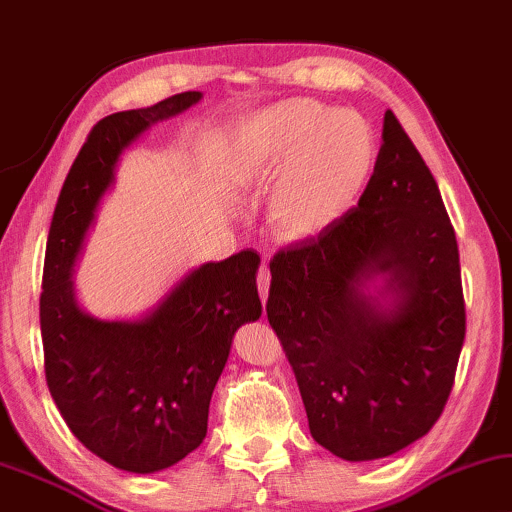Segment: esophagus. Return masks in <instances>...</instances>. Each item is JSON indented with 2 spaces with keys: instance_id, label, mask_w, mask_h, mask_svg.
I'll use <instances>...</instances> for the list:
<instances>
[{
  "instance_id": "esophagus-1",
  "label": "esophagus",
  "mask_w": 512,
  "mask_h": 512,
  "mask_svg": "<svg viewBox=\"0 0 512 512\" xmlns=\"http://www.w3.org/2000/svg\"><path fill=\"white\" fill-rule=\"evenodd\" d=\"M257 287H259V296H262V301L266 303L269 299V287H271V271L269 266H259V273H257Z\"/></svg>"
}]
</instances>
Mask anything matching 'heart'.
Returning <instances> with one entry per match:
<instances>
[{"label":"heart","instance_id":"obj_1","mask_svg":"<svg viewBox=\"0 0 512 512\" xmlns=\"http://www.w3.org/2000/svg\"><path fill=\"white\" fill-rule=\"evenodd\" d=\"M377 137L363 114L292 98L264 110L246 137L250 177L276 181L269 223L305 241L354 207L377 165Z\"/></svg>","mask_w":512,"mask_h":512}]
</instances>
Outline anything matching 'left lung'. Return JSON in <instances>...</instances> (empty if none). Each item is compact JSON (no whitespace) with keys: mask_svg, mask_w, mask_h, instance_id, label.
<instances>
[{"mask_svg":"<svg viewBox=\"0 0 512 512\" xmlns=\"http://www.w3.org/2000/svg\"><path fill=\"white\" fill-rule=\"evenodd\" d=\"M266 315L326 451L379 460L439 421L467 331L460 253L437 181L391 110L358 207L273 255Z\"/></svg>","mask_w":512,"mask_h":512,"instance_id":"obj_1","label":"left lung"}]
</instances>
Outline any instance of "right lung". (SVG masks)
I'll return each mask as SVG.
<instances>
[{
    "instance_id": "add662e5",
    "label": "right lung",
    "mask_w": 512,
    "mask_h": 512,
    "mask_svg": "<svg viewBox=\"0 0 512 512\" xmlns=\"http://www.w3.org/2000/svg\"><path fill=\"white\" fill-rule=\"evenodd\" d=\"M200 98L183 91L98 121L61 186L45 248L41 335L50 395L82 446L133 474L172 467L202 444L234 333L262 315L253 250L190 271L135 322L96 319L75 301V259L119 156L149 126Z\"/></svg>"
}]
</instances>
